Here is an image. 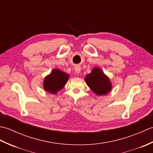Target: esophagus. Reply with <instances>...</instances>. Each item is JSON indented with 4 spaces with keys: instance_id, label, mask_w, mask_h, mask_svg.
<instances>
[{
    "instance_id": "34e87169",
    "label": "esophagus",
    "mask_w": 153,
    "mask_h": 153,
    "mask_svg": "<svg viewBox=\"0 0 153 153\" xmlns=\"http://www.w3.org/2000/svg\"><path fill=\"white\" fill-rule=\"evenodd\" d=\"M75 71H76V74H79L80 73V71H81L80 67L79 66H77L75 67Z\"/></svg>"
}]
</instances>
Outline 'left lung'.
<instances>
[{
	"mask_svg": "<svg viewBox=\"0 0 153 153\" xmlns=\"http://www.w3.org/2000/svg\"><path fill=\"white\" fill-rule=\"evenodd\" d=\"M85 81L90 89L98 96L105 95L112 90L109 77L99 68H93L91 72L86 76Z\"/></svg>",
	"mask_w": 153,
	"mask_h": 153,
	"instance_id": "obj_1",
	"label": "left lung"
}]
</instances>
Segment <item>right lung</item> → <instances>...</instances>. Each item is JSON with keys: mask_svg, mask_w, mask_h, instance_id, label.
I'll list each match as a JSON object with an SVG mask.
<instances>
[{"mask_svg": "<svg viewBox=\"0 0 153 153\" xmlns=\"http://www.w3.org/2000/svg\"><path fill=\"white\" fill-rule=\"evenodd\" d=\"M69 77L68 74L55 68L45 77L43 88L49 93L56 94L66 85Z\"/></svg>", "mask_w": 153, "mask_h": 153, "instance_id": "obj_1", "label": "right lung"}]
</instances>
